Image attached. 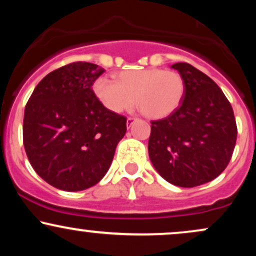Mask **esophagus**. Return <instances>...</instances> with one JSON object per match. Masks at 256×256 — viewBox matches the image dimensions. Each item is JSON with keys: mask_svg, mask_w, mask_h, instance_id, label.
Returning a JSON list of instances; mask_svg holds the SVG:
<instances>
[{"mask_svg": "<svg viewBox=\"0 0 256 256\" xmlns=\"http://www.w3.org/2000/svg\"><path fill=\"white\" fill-rule=\"evenodd\" d=\"M134 118H132V116H128V120H126V125H128V128H131V125L134 124Z\"/></svg>", "mask_w": 256, "mask_h": 256, "instance_id": "obj_1", "label": "esophagus"}]
</instances>
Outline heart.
Listing matches in <instances>:
<instances>
[{
    "mask_svg": "<svg viewBox=\"0 0 256 256\" xmlns=\"http://www.w3.org/2000/svg\"><path fill=\"white\" fill-rule=\"evenodd\" d=\"M92 90L112 113H122L137 104L146 116L162 119L179 108L185 82L178 72L152 67L120 72L116 80L101 77L95 80Z\"/></svg>",
    "mask_w": 256,
    "mask_h": 256,
    "instance_id": "b5f03b06",
    "label": "heart"
}]
</instances>
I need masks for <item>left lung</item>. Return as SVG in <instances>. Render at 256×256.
<instances>
[{
	"label": "left lung",
	"instance_id": "1",
	"mask_svg": "<svg viewBox=\"0 0 256 256\" xmlns=\"http://www.w3.org/2000/svg\"><path fill=\"white\" fill-rule=\"evenodd\" d=\"M185 82L174 113L152 122L148 142L152 166L168 183L194 188L213 180L226 168L236 146L234 110L222 89L186 62L172 64Z\"/></svg>",
	"mask_w": 256,
	"mask_h": 256
}]
</instances>
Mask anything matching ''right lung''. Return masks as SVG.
Returning a JSON list of instances; mask_svg holds the SVG:
<instances>
[{
    "instance_id": "right-lung-1",
    "label": "right lung",
    "mask_w": 256,
    "mask_h": 256,
    "mask_svg": "<svg viewBox=\"0 0 256 256\" xmlns=\"http://www.w3.org/2000/svg\"><path fill=\"white\" fill-rule=\"evenodd\" d=\"M104 68L72 62L46 74L25 107L22 140L40 178L64 192L98 184L126 132V118L104 107L92 85Z\"/></svg>"
}]
</instances>
